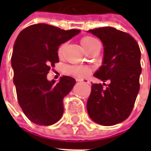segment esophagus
<instances>
[{
  "label": "esophagus",
  "mask_w": 151,
  "mask_h": 151,
  "mask_svg": "<svg viewBox=\"0 0 151 151\" xmlns=\"http://www.w3.org/2000/svg\"><path fill=\"white\" fill-rule=\"evenodd\" d=\"M77 81H80V82H82V83H85V84H90V81L86 80V79H76Z\"/></svg>",
  "instance_id": "1"
}]
</instances>
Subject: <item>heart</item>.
Here are the masks:
<instances>
[{
	"label": "heart",
	"instance_id": "b5f03b06",
	"mask_svg": "<svg viewBox=\"0 0 151 151\" xmlns=\"http://www.w3.org/2000/svg\"><path fill=\"white\" fill-rule=\"evenodd\" d=\"M81 44L82 45V47L84 48V50L86 51V53H89L91 50L95 49L96 47L100 45L99 41L93 37L90 36H86L84 38H81ZM65 48V44H62L60 46L59 50H58V55L61 56L63 55L64 50ZM92 71V68L90 66H83V65H69L65 68V73L72 76L75 77H78V78H85L87 76L90 75V73Z\"/></svg>",
	"mask_w": 151,
	"mask_h": 151
}]
</instances>
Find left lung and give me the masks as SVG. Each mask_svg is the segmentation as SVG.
<instances>
[{"label": "left lung", "instance_id": "1", "mask_svg": "<svg viewBox=\"0 0 151 151\" xmlns=\"http://www.w3.org/2000/svg\"><path fill=\"white\" fill-rule=\"evenodd\" d=\"M89 32L100 38L104 47L102 65L94 76L110 83L106 88L105 83L91 85L87 113L97 124L112 126L128 119L134 106L139 91L140 50L130 34L112 27Z\"/></svg>", "mask_w": 151, "mask_h": 151}]
</instances>
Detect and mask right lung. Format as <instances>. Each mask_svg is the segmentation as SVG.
<instances>
[{
	"mask_svg": "<svg viewBox=\"0 0 151 151\" xmlns=\"http://www.w3.org/2000/svg\"><path fill=\"white\" fill-rule=\"evenodd\" d=\"M80 32L38 23L24 28L15 41L12 66L17 100L27 118L36 124H54L63 115V99L76 80L63 76L55 83L47 80V74L59 62V46Z\"/></svg>",
	"mask_w": 151,
	"mask_h": 151,
	"instance_id": "1",
	"label": "right lung"
}]
</instances>
